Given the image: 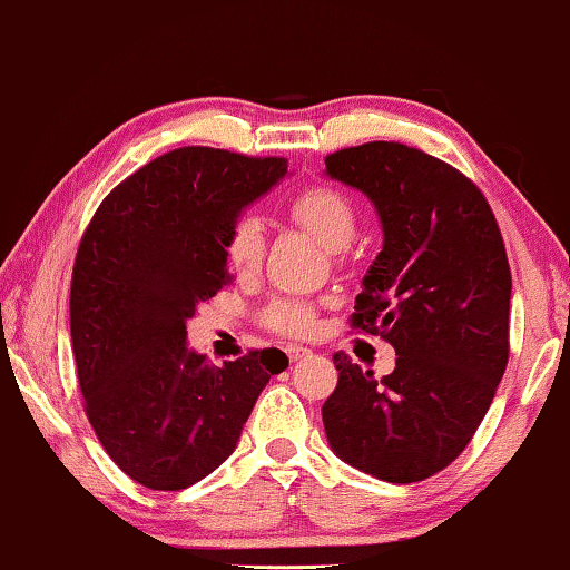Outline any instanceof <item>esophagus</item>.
I'll return each instance as SVG.
<instances>
[{"label": "esophagus", "mask_w": 570, "mask_h": 570, "mask_svg": "<svg viewBox=\"0 0 570 570\" xmlns=\"http://www.w3.org/2000/svg\"><path fill=\"white\" fill-rule=\"evenodd\" d=\"M286 355H288V361H302V358H307L309 351H307V347H302V345H288Z\"/></svg>", "instance_id": "1"}]
</instances>
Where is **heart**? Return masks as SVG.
<instances>
[{
  "label": "heart",
  "instance_id": "obj_1",
  "mask_svg": "<svg viewBox=\"0 0 570 570\" xmlns=\"http://www.w3.org/2000/svg\"><path fill=\"white\" fill-rule=\"evenodd\" d=\"M288 212L333 253L345 250L358 230V215H355L353 202L333 186H312L302 191L288 204ZM263 250H266V235H263L261 219L256 215L237 217L230 237H227V261L233 271L253 274L263 258ZM263 317L268 327L286 335H307L314 325V309L294 296H278L268 304Z\"/></svg>",
  "mask_w": 570,
  "mask_h": 570
}]
</instances>
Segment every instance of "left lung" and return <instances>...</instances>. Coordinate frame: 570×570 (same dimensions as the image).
I'll return each mask as SVG.
<instances>
[{
    "mask_svg": "<svg viewBox=\"0 0 570 570\" xmlns=\"http://www.w3.org/2000/svg\"><path fill=\"white\" fill-rule=\"evenodd\" d=\"M325 176L376 209L384 245L363 276L353 325L396 351L384 379L333 355L327 443L373 479L424 481L471 443L504 376L512 274L502 233L479 186L402 142L337 150Z\"/></svg>",
    "mask_w": 570,
    "mask_h": 570,
    "instance_id": "1",
    "label": "left lung"
}]
</instances>
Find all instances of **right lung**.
Wrapping results in <instances>:
<instances>
[{"label":"right lung","instance_id":"obj_1","mask_svg":"<svg viewBox=\"0 0 570 570\" xmlns=\"http://www.w3.org/2000/svg\"><path fill=\"white\" fill-rule=\"evenodd\" d=\"M286 158L178 148L107 194L71 278V343L99 443L156 491L191 487L233 455L274 373L276 351L209 366L186 322L230 284L227 237L245 207L286 176Z\"/></svg>","mask_w":570,"mask_h":570}]
</instances>
